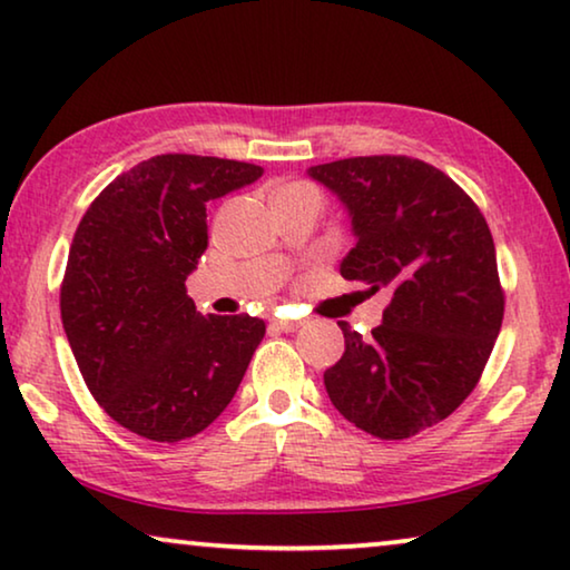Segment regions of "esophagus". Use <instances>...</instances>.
Masks as SVG:
<instances>
[{
	"label": "esophagus",
	"mask_w": 570,
	"mask_h": 570,
	"mask_svg": "<svg viewBox=\"0 0 570 570\" xmlns=\"http://www.w3.org/2000/svg\"><path fill=\"white\" fill-rule=\"evenodd\" d=\"M271 327H276V331L282 333H294L299 331L302 323H296V320H271Z\"/></svg>",
	"instance_id": "obj_1"
}]
</instances>
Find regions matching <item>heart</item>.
<instances>
[{
	"mask_svg": "<svg viewBox=\"0 0 570 570\" xmlns=\"http://www.w3.org/2000/svg\"><path fill=\"white\" fill-rule=\"evenodd\" d=\"M282 190H304V194H315L317 196V190L312 186H304V183H294V186H286ZM282 190H278V194H282Z\"/></svg>",
	"mask_w": 570,
	"mask_h": 570,
	"instance_id": "b5f03b06",
	"label": "heart"
}]
</instances>
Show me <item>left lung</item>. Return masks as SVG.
Segmentation results:
<instances>
[{
  "label": "left lung",
  "instance_id": "8db88e82",
  "mask_svg": "<svg viewBox=\"0 0 570 570\" xmlns=\"http://www.w3.org/2000/svg\"><path fill=\"white\" fill-rule=\"evenodd\" d=\"M307 175L348 212L356 245L341 276L392 302L368 338L338 323L341 362L325 390L376 439L444 421L475 390L499 338L503 292L485 216L442 170L413 157H351Z\"/></svg>",
  "mask_w": 570,
  "mask_h": 570
}]
</instances>
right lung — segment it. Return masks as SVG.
<instances>
[{
	"label": "right lung",
	"instance_id": "obj_1",
	"mask_svg": "<svg viewBox=\"0 0 570 570\" xmlns=\"http://www.w3.org/2000/svg\"><path fill=\"white\" fill-rule=\"evenodd\" d=\"M263 167L159 155L118 175L87 208L61 284V323L92 397L151 442L219 419L266 335L250 315L196 312L186 292L208 247L206 204Z\"/></svg>",
	"mask_w": 570,
	"mask_h": 570
}]
</instances>
